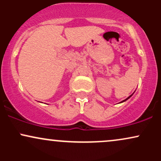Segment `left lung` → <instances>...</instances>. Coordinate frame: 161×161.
Wrapping results in <instances>:
<instances>
[{
  "label": "left lung",
  "instance_id": "left-lung-1",
  "mask_svg": "<svg viewBox=\"0 0 161 161\" xmlns=\"http://www.w3.org/2000/svg\"><path fill=\"white\" fill-rule=\"evenodd\" d=\"M132 95H133V94H132ZM132 95H131L130 96H129V97H127V98H125V100H123V101H121V102H119V103H123V102H124V101H127V100H128V99L129 98V97H131V96H132Z\"/></svg>",
  "mask_w": 161,
  "mask_h": 161
}]
</instances>
